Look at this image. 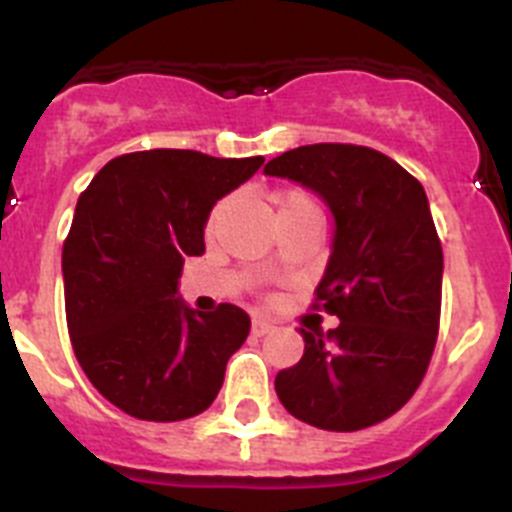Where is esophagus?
Here are the masks:
<instances>
[{
  "label": "esophagus",
  "instance_id": "esophagus-1",
  "mask_svg": "<svg viewBox=\"0 0 512 512\" xmlns=\"http://www.w3.org/2000/svg\"><path fill=\"white\" fill-rule=\"evenodd\" d=\"M271 330H274V323H269V320H264V318H253V323H251L253 336L261 338V336H266V333H271Z\"/></svg>",
  "mask_w": 512,
  "mask_h": 512
}]
</instances>
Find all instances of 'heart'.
Segmentation results:
<instances>
[{"label": "heart", "mask_w": 512, "mask_h": 512, "mask_svg": "<svg viewBox=\"0 0 512 512\" xmlns=\"http://www.w3.org/2000/svg\"><path fill=\"white\" fill-rule=\"evenodd\" d=\"M225 207H228V202H220V205L215 207V212H212V217H210V230L215 228V223L220 220V215L225 212ZM295 207H312V200L302 192H287V194H282V197H279V212L295 210Z\"/></svg>", "instance_id": "b5f03b06"}]
</instances>
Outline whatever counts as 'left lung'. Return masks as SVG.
I'll return each instance as SVG.
<instances>
[{
	"label": "left lung",
	"mask_w": 512,
	"mask_h": 512,
	"mask_svg": "<svg viewBox=\"0 0 512 512\" xmlns=\"http://www.w3.org/2000/svg\"><path fill=\"white\" fill-rule=\"evenodd\" d=\"M266 176L310 189L333 215L318 300L338 328H300L305 354L274 379L287 413L323 431L390 418L423 382L441 318L443 251L425 189L390 156L315 143L271 158Z\"/></svg>",
	"instance_id": "8db88e82"
}]
</instances>
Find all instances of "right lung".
Masks as SVG:
<instances>
[{"label": "right lung", "instance_id": "obj_1", "mask_svg": "<svg viewBox=\"0 0 512 512\" xmlns=\"http://www.w3.org/2000/svg\"><path fill=\"white\" fill-rule=\"evenodd\" d=\"M264 158L156 148L104 164L76 202L63 243V295L74 354L122 413L171 423L212 405L251 318L192 310L179 295L187 256L205 253L212 207Z\"/></svg>", "mask_w": 512, "mask_h": 512}]
</instances>
